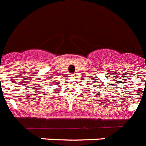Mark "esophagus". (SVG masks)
Segmentation results:
<instances>
[{
	"label": "esophagus",
	"mask_w": 146,
	"mask_h": 146,
	"mask_svg": "<svg viewBox=\"0 0 146 146\" xmlns=\"http://www.w3.org/2000/svg\"><path fill=\"white\" fill-rule=\"evenodd\" d=\"M74 74H70V78H72V79H73V78H74Z\"/></svg>",
	"instance_id": "obj_1"
}]
</instances>
